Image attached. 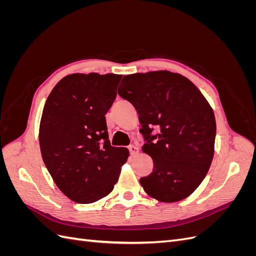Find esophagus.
<instances>
[{
    "label": "esophagus",
    "instance_id": "esophagus-1",
    "mask_svg": "<svg viewBox=\"0 0 256 256\" xmlns=\"http://www.w3.org/2000/svg\"><path fill=\"white\" fill-rule=\"evenodd\" d=\"M128 150H129L130 154H132V156H134V154H138V147L136 144H131V145H129Z\"/></svg>",
    "mask_w": 256,
    "mask_h": 256
}]
</instances>
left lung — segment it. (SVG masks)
<instances>
[{
    "mask_svg": "<svg viewBox=\"0 0 256 256\" xmlns=\"http://www.w3.org/2000/svg\"><path fill=\"white\" fill-rule=\"evenodd\" d=\"M118 92L136 108L146 142L142 150L154 161L152 173L140 178L145 192L166 203L189 196L214 158L216 120L202 92L166 70L125 76Z\"/></svg>",
    "mask_w": 256,
    "mask_h": 256,
    "instance_id": "1",
    "label": "left lung"
}]
</instances>
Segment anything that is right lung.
Here are the masks:
<instances>
[{
  "mask_svg": "<svg viewBox=\"0 0 256 256\" xmlns=\"http://www.w3.org/2000/svg\"><path fill=\"white\" fill-rule=\"evenodd\" d=\"M120 79L114 74L66 76L44 106L42 160L60 190L76 203L90 204L109 194L129 156L125 147L111 146L104 116Z\"/></svg>",
  "mask_w": 256,
  "mask_h": 256,
  "instance_id": "add662e5",
  "label": "right lung"
}]
</instances>
